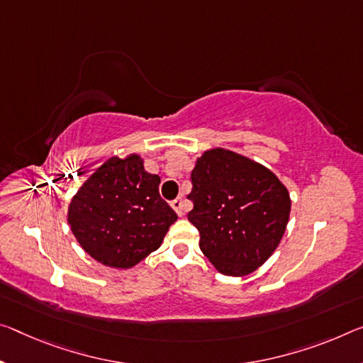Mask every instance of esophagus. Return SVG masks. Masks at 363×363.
I'll return each mask as SVG.
<instances>
[{
	"mask_svg": "<svg viewBox=\"0 0 363 363\" xmlns=\"http://www.w3.org/2000/svg\"><path fill=\"white\" fill-rule=\"evenodd\" d=\"M171 206H172V208H174V211L177 213V216H182V215H184V202H182V199L172 200Z\"/></svg>",
	"mask_w": 363,
	"mask_h": 363,
	"instance_id": "obj_1",
	"label": "esophagus"
}]
</instances>
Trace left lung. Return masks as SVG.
<instances>
[{
	"label": "left lung",
	"instance_id": "obj_1",
	"mask_svg": "<svg viewBox=\"0 0 363 363\" xmlns=\"http://www.w3.org/2000/svg\"><path fill=\"white\" fill-rule=\"evenodd\" d=\"M191 181L187 218L200 233V250L223 274L255 272L286 231L287 189L268 168L224 148L205 152Z\"/></svg>",
	"mask_w": 363,
	"mask_h": 363
}]
</instances>
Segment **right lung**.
<instances>
[{"mask_svg":"<svg viewBox=\"0 0 363 363\" xmlns=\"http://www.w3.org/2000/svg\"><path fill=\"white\" fill-rule=\"evenodd\" d=\"M158 186L139 155L103 163L69 205L67 221L82 249L113 268H132L157 250L177 220Z\"/></svg>","mask_w":363,"mask_h":363,"instance_id":"add662e5","label":"right lung"}]
</instances>
